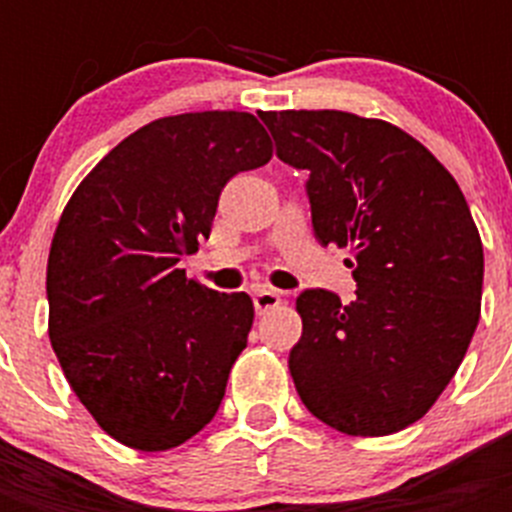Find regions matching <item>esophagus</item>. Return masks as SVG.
Masks as SVG:
<instances>
[{
    "mask_svg": "<svg viewBox=\"0 0 512 512\" xmlns=\"http://www.w3.org/2000/svg\"><path fill=\"white\" fill-rule=\"evenodd\" d=\"M252 300H255V311L260 313V316L281 305V295L276 292V289H260V292H255V297H252Z\"/></svg>",
    "mask_w": 512,
    "mask_h": 512,
    "instance_id": "1",
    "label": "esophagus"
}]
</instances>
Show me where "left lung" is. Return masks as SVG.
<instances>
[{"instance_id":"left-lung-1","label":"left lung","mask_w":512,"mask_h":512,"mask_svg":"<svg viewBox=\"0 0 512 512\" xmlns=\"http://www.w3.org/2000/svg\"><path fill=\"white\" fill-rule=\"evenodd\" d=\"M281 162L308 170L313 231L348 249L350 305L297 297L289 353L313 417L348 436H390L428 414L481 319L484 247L460 185L420 140L348 111H263Z\"/></svg>"}]
</instances>
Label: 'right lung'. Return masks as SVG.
Here are the masks:
<instances>
[{"instance_id":"obj_1","label":"right lung","mask_w":512,"mask_h":512,"mask_svg":"<svg viewBox=\"0 0 512 512\" xmlns=\"http://www.w3.org/2000/svg\"><path fill=\"white\" fill-rule=\"evenodd\" d=\"M271 156L244 111L164 116L68 199L47 260V332L76 398L119 444L167 452L215 417L255 305L177 263L212 231L223 185Z\"/></svg>"}]
</instances>
